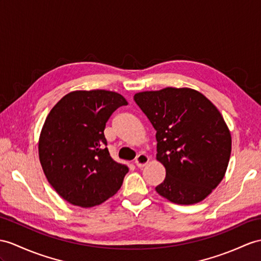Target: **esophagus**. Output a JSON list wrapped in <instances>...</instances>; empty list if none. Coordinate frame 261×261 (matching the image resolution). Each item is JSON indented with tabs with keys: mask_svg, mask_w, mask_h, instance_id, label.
<instances>
[{
	"mask_svg": "<svg viewBox=\"0 0 261 261\" xmlns=\"http://www.w3.org/2000/svg\"><path fill=\"white\" fill-rule=\"evenodd\" d=\"M148 162H149V157L145 154H139L135 160V164L138 168L144 167L145 165L148 164Z\"/></svg>",
	"mask_w": 261,
	"mask_h": 261,
	"instance_id": "esophagus-1",
	"label": "esophagus"
}]
</instances>
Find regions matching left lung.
Listing matches in <instances>:
<instances>
[{"instance_id":"obj_1","label":"left lung","mask_w":261,"mask_h":261,"mask_svg":"<svg viewBox=\"0 0 261 261\" xmlns=\"http://www.w3.org/2000/svg\"><path fill=\"white\" fill-rule=\"evenodd\" d=\"M134 100L156 129V160L166 169L156 192L178 205L204 200L224 178L231 152L217 107L187 87L141 92Z\"/></svg>"}]
</instances>
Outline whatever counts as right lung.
Here are the masks:
<instances>
[{
  "instance_id": "obj_1",
  "label": "right lung",
  "mask_w": 261,
  "mask_h": 261,
  "mask_svg": "<svg viewBox=\"0 0 261 261\" xmlns=\"http://www.w3.org/2000/svg\"><path fill=\"white\" fill-rule=\"evenodd\" d=\"M127 100L116 92L74 91L57 101L44 122L39 156L56 193L83 208L100 205L120 188L126 165L107 149V120Z\"/></svg>"
}]
</instances>
